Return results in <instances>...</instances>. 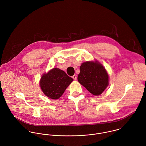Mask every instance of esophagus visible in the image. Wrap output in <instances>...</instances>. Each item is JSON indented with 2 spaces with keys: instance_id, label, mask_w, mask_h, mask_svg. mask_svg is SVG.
<instances>
[{
  "instance_id": "34e87169",
  "label": "esophagus",
  "mask_w": 146,
  "mask_h": 146,
  "mask_svg": "<svg viewBox=\"0 0 146 146\" xmlns=\"http://www.w3.org/2000/svg\"><path fill=\"white\" fill-rule=\"evenodd\" d=\"M72 78L74 79V80H76L77 79V77H76V75H73V76H72Z\"/></svg>"
}]
</instances>
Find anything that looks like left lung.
<instances>
[{
	"mask_svg": "<svg viewBox=\"0 0 146 146\" xmlns=\"http://www.w3.org/2000/svg\"><path fill=\"white\" fill-rule=\"evenodd\" d=\"M78 82L94 96L101 94L108 85L109 76L102 64L87 61L80 67Z\"/></svg>",
	"mask_w": 146,
	"mask_h": 146,
	"instance_id": "obj_1",
	"label": "left lung"
}]
</instances>
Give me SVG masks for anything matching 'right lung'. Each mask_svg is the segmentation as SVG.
Returning a JSON list of instances; mask_svg holds the SVG:
<instances>
[{
    "mask_svg": "<svg viewBox=\"0 0 146 146\" xmlns=\"http://www.w3.org/2000/svg\"><path fill=\"white\" fill-rule=\"evenodd\" d=\"M72 81L73 79L64 71L54 68L42 76L39 84L46 96L53 100H58Z\"/></svg>",
    "mask_w": 146,
    "mask_h": 146,
    "instance_id": "1",
    "label": "right lung"
}]
</instances>
